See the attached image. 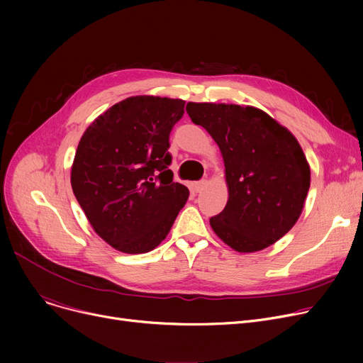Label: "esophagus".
<instances>
[{
	"mask_svg": "<svg viewBox=\"0 0 363 363\" xmlns=\"http://www.w3.org/2000/svg\"><path fill=\"white\" fill-rule=\"evenodd\" d=\"M206 179H200V181H197V182H194L193 184V189H194V193H201L203 189H204V186H206Z\"/></svg>",
	"mask_w": 363,
	"mask_h": 363,
	"instance_id": "1",
	"label": "esophagus"
}]
</instances>
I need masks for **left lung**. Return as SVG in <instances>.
Listing matches in <instances>:
<instances>
[{
	"label": "left lung",
	"instance_id": "8db88e82",
	"mask_svg": "<svg viewBox=\"0 0 363 363\" xmlns=\"http://www.w3.org/2000/svg\"><path fill=\"white\" fill-rule=\"evenodd\" d=\"M186 113L223 156L230 197L211 218L216 235L240 253L277 242L297 222L311 186V169L293 133L250 106L188 103Z\"/></svg>",
	"mask_w": 363,
	"mask_h": 363
}]
</instances>
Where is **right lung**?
<instances>
[{
	"mask_svg": "<svg viewBox=\"0 0 363 363\" xmlns=\"http://www.w3.org/2000/svg\"><path fill=\"white\" fill-rule=\"evenodd\" d=\"M185 101L129 97L95 119L76 150L73 194L94 231L114 249L147 253L166 238L188 200L167 151Z\"/></svg>",
	"mask_w": 363,
	"mask_h": 363,
	"instance_id": "1",
	"label": "right lung"
}]
</instances>
